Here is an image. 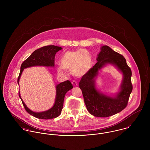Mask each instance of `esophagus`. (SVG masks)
Segmentation results:
<instances>
[{"label": "esophagus", "mask_w": 150, "mask_h": 150, "mask_svg": "<svg viewBox=\"0 0 150 150\" xmlns=\"http://www.w3.org/2000/svg\"><path fill=\"white\" fill-rule=\"evenodd\" d=\"M71 84L74 86H78V84H77V83L76 81H73L71 82Z\"/></svg>", "instance_id": "34e87169"}]
</instances>
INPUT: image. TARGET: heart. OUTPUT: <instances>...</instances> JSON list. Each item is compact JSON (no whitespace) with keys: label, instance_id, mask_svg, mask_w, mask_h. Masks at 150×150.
<instances>
[{"label":"heart","instance_id":"obj_1","mask_svg":"<svg viewBox=\"0 0 150 150\" xmlns=\"http://www.w3.org/2000/svg\"><path fill=\"white\" fill-rule=\"evenodd\" d=\"M60 63L61 66L57 67V72L59 75L66 76V69L71 70L74 76L80 77L91 69L92 58L87 50L79 49L64 52L61 57Z\"/></svg>","mask_w":150,"mask_h":150}]
</instances>
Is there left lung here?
<instances>
[{
	"instance_id": "left-lung-1",
	"label": "left lung",
	"mask_w": 150,
	"mask_h": 150,
	"mask_svg": "<svg viewBox=\"0 0 150 150\" xmlns=\"http://www.w3.org/2000/svg\"><path fill=\"white\" fill-rule=\"evenodd\" d=\"M98 55L97 63L81 78L79 86L82 91L84 102L89 112L98 117H108L120 112L127 107L132 91V71L125 58L107 45H103ZM107 64L115 65L123 74L120 92L115 96H107L98 91L94 78L98 70Z\"/></svg>"
}]
</instances>
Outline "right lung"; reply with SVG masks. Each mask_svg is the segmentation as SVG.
<instances>
[{"instance_id":"1","label":"right lung","mask_w":150,"mask_h":150,"mask_svg":"<svg viewBox=\"0 0 150 150\" xmlns=\"http://www.w3.org/2000/svg\"><path fill=\"white\" fill-rule=\"evenodd\" d=\"M62 47L55 45H47L35 50L26 60H25L21 66V70L18 77V84L21 77L22 73L24 69L35 66H43L47 67H54L55 64V56L57 52L62 50ZM73 88V86L69 80L65 81L56 86V98L53 107L50 109L40 112H33L29 109L22 100L19 91V96L21 99L22 104L25 110L32 116L43 120H49L58 117L61 113L64 96L67 91Z\"/></svg>"}]
</instances>
